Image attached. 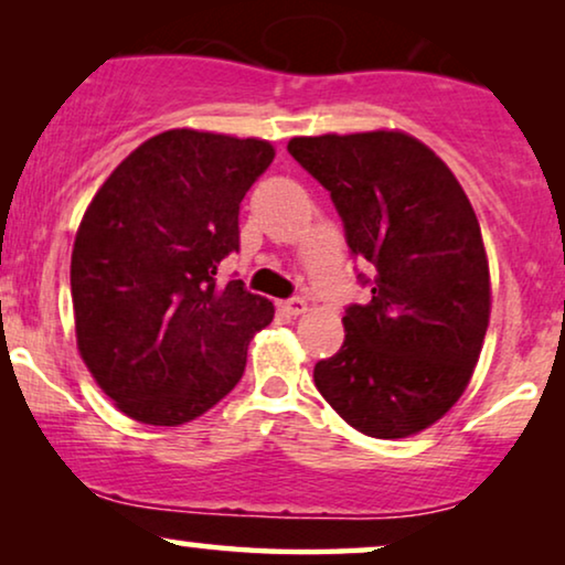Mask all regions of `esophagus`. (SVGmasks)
I'll use <instances>...</instances> for the list:
<instances>
[{
    "label": "esophagus",
    "instance_id": "esophagus-1",
    "mask_svg": "<svg viewBox=\"0 0 565 565\" xmlns=\"http://www.w3.org/2000/svg\"><path fill=\"white\" fill-rule=\"evenodd\" d=\"M282 311L288 316H300V313L308 311V303L303 298H290V300H285V303H282Z\"/></svg>",
    "mask_w": 565,
    "mask_h": 565
}]
</instances>
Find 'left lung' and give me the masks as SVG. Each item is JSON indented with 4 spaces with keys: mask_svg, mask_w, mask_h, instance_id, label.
<instances>
[{
    "mask_svg": "<svg viewBox=\"0 0 565 565\" xmlns=\"http://www.w3.org/2000/svg\"><path fill=\"white\" fill-rule=\"evenodd\" d=\"M329 190L352 257L373 265L370 303L344 313V344L313 383L362 435L427 429L468 388L491 313L481 226L435 151L401 130L290 138Z\"/></svg>",
    "mask_w": 565,
    "mask_h": 565,
    "instance_id": "8db88e82",
    "label": "left lung"
}]
</instances>
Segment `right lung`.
Returning <instances> with one entry per match:
<instances>
[{
  "instance_id": "add662e5",
  "label": "right lung",
  "mask_w": 565,
  "mask_h": 565,
  "mask_svg": "<svg viewBox=\"0 0 565 565\" xmlns=\"http://www.w3.org/2000/svg\"><path fill=\"white\" fill-rule=\"evenodd\" d=\"M273 159L259 138L174 128L92 198L72 252L76 344L130 419L177 427L242 381L275 306L215 269L238 252V205Z\"/></svg>"
}]
</instances>
